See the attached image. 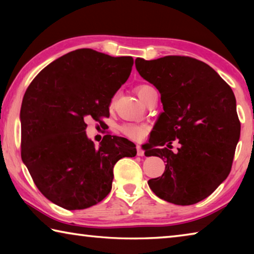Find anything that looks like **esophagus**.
Wrapping results in <instances>:
<instances>
[{
    "mask_svg": "<svg viewBox=\"0 0 254 254\" xmlns=\"http://www.w3.org/2000/svg\"><path fill=\"white\" fill-rule=\"evenodd\" d=\"M136 154L139 157L144 156V150L140 147V145H136Z\"/></svg>",
    "mask_w": 254,
    "mask_h": 254,
    "instance_id": "1",
    "label": "esophagus"
}]
</instances>
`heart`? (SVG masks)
I'll return each instance as SVG.
<instances>
[{
    "instance_id": "heart-1",
    "label": "heart",
    "mask_w": 254,
    "mask_h": 254,
    "mask_svg": "<svg viewBox=\"0 0 254 254\" xmlns=\"http://www.w3.org/2000/svg\"><path fill=\"white\" fill-rule=\"evenodd\" d=\"M151 86L149 85H140L136 87V94L141 98V101H143V95L145 91ZM121 132L124 135L133 140H142L148 132V127L143 126V124H136V123H126L121 126Z\"/></svg>"
}]
</instances>
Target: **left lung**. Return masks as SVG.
Instances as JSON below:
<instances>
[{
  "label": "left lung",
  "instance_id": "obj_1",
  "mask_svg": "<svg viewBox=\"0 0 254 254\" xmlns=\"http://www.w3.org/2000/svg\"><path fill=\"white\" fill-rule=\"evenodd\" d=\"M135 67L156 86L163 105L154 127L156 139L144 154L167 165L161 177L149 180V187L169 203H198L232 168L241 131L234 93L207 64L186 56L136 58ZM175 139L181 143L177 153L162 148Z\"/></svg>",
  "mask_w": 254,
  "mask_h": 254
}]
</instances>
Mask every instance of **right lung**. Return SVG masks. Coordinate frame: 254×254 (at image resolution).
I'll use <instances>...</instances> for the list:
<instances>
[{
    "label": "right lung",
    "instance_id": "right-lung-1",
    "mask_svg": "<svg viewBox=\"0 0 254 254\" xmlns=\"http://www.w3.org/2000/svg\"><path fill=\"white\" fill-rule=\"evenodd\" d=\"M133 58L77 49L45 67L21 106V158L46 198L66 209H85L109 195L113 168L134 157L126 137L86 135L84 119L109 117L112 97L131 74Z\"/></svg>",
    "mask_w": 254,
    "mask_h": 254
}]
</instances>
